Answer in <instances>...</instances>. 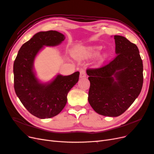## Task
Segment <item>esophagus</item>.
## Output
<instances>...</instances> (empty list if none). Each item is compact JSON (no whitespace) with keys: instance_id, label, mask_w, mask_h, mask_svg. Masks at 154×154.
<instances>
[{"instance_id":"1","label":"esophagus","mask_w":154,"mask_h":154,"mask_svg":"<svg viewBox=\"0 0 154 154\" xmlns=\"http://www.w3.org/2000/svg\"><path fill=\"white\" fill-rule=\"evenodd\" d=\"M87 76V74H86V72L84 69H82L80 71V77L81 78H85Z\"/></svg>"}]
</instances>
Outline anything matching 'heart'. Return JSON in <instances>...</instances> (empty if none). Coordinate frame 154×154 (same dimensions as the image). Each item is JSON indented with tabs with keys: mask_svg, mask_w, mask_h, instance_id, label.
<instances>
[{
	"mask_svg": "<svg viewBox=\"0 0 154 154\" xmlns=\"http://www.w3.org/2000/svg\"><path fill=\"white\" fill-rule=\"evenodd\" d=\"M100 49L101 47H100V46H91V47L87 48L83 50V54L85 56H87V57L95 55L99 52Z\"/></svg>",
	"mask_w": 154,
	"mask_h": 154,
	"instance_id": "heart-1",
	"label": "heart"
}]
</instances>
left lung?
<instances>
[{
    "mask_svg": "<svg viewBox=\"0 0 154 154\" xmlns=\"http://www.w3.org/2000/svg\"><path fill=\"white\" fill-rule=\"evenodd\" d=\"M114 38L116 57L100 67L87 70L91 83L88 102L97 114L110 117L127 110L143 83V61L137 45L122 36Z\"/></svg>",
    "mask_w": 154,
    "mask_h": 154,
    "instance_id": "1",
    "label": "left lung"
}]
</instances>
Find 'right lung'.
I'll return each mask as SVG.
<instances>
[{"instance_id":"add662e5","label":"right lung","mask_w":154,"mask_h":154,"mask_svg":"<svg viewBox=\"0 0 154 154\" xmlns=\"http://www.w3.org/2000/svg\"><path fill=\"white\" fill-rule=\"evenodd\" d=\"M64 39V35L58 31L39 32L22 45L14 62L16 94L26 109L40 119L54 117L63 110L69 91L79 80L77 71L69 76L58 75L49 84H42L32 70L34 59L44 45H57Z\"/></svg>"}]
</instances>
